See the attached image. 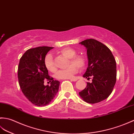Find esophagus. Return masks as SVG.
Here are the masks:
<instances>
[{"label": "esophagus", "mask_w": 134, "mask_h": 134, "mask_svg": "<svg viewBox=\"0 0 134 134\" xmlns=\"http://www.w3.org/2000/svg\"><path fill=\"white\" fill-rule=\"evenodd\" d=\"M77 80V79L76 78H75V79H70L71 81H73V82H76Z\"/></svg>", "instance_id": "obj_1"}]
</instances>
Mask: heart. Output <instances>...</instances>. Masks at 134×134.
<instances>
[{
	"label": "heart",
	"instance_id": "1",
	"mask_svg": "<svg viewBox=\"0 0 134 134\" xmlns=\"http://www.w3.org/2000/svg\"><path fill=\"white\" fill-rule=\"evenodd\" d=\"M60 54L69 59L68 64L70 65L65 69L59 70L55 74V77L58 79H68L73 78L74 75L77 71V67L82 69L85 67L86 59L83 56L76 55V51L72 48L65 47L58 51ZM44 66L47 70L54 72L56 71V67L51 54H47L44 58Z\"/></svg>",
	"mask_w": 134,
	"mask_h": 134
}]
</instances>
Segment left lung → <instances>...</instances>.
<instances>
[{
	"label": "left lung",
	"instance_id": "obj_1",
	"mask_svg": "<svg viewBox=\"0 0 134 134\" xmlns=\"http://www.w3.org/2000/svg\"><path fill=\"white\" fill-rule=\"evenodd\" d=\"M79 44L86 48L88 60L83 76L92 79L79 94L86 102L96 103L107 99L113 91L116 80V61L110 49L98 40L86 39Z\"/></svg>",
	"mask_w": 134,
	"mask_h": 134
}]
</instances>
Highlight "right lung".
<instances>
[{
    "label": "right lung",
    "mask_w": 134,
    "mask_h": 134,
    "mask_svg": "<svg viewBox=\"0 0 134 134\" xmlns=\"http://www.w3.org/2000/svg\"><path fill=\"white\" fill-rule=\"evenodd\" d=\"M53 48L43 46L28 49L19 63L18 77L21 91L37 106L49 104L58 92L60 82L48 75L44 66L46 55ZM45 80L51 82L50 86L44 85Z\"/></svg>",
    "instance_id": "1"
}]
</instances>
